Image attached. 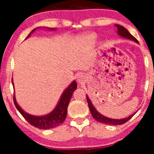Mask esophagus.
Wrapping results in <instances>:
<instances>
[{
    "label": "esophagus",
    "mask_w": 154,
    "mask_h": 154,
    "mask_svg": "<svg viewBox=\"0 0 154 154\" xmlns=\"http://www.w3.org/2000/svg\"><path fill=\"white\" fill-rule=\"evenodd\" d=\"M86 77L83 74H79L78 77H77V82H78L80 84H84L86 83Z\"/></svg>",
    "instance_id": "1"
}]
</instances>
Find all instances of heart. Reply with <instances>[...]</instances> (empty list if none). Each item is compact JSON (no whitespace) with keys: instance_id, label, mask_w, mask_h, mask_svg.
<instances>
[{"instance_id":"b5f03b06","label":"heart","mask_w":154,"mask_h":154,"mask_svg":"<svg viewBox=\"0 0 154 154\" xmlns=\"http://www.w3.org/2000/svg\"><path fill=\"white\" fill-rule=\"evenodd\" d=\"M88 38H89L90 41H94V39H95V35H90L89 37H88Z\"/></svg>"}]
</instances>
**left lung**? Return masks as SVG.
I'll return each instance as SVG.
<instances>
[{"mask_svg": "<svg viewBox=\"0 0 154 154\" xmlns=\"http://www.w3.org/2000/svg\"><path fill=\"white\" fill-rule=\"evenodd\" d=\"M115 26L117 27L118 34H119V35H120L121 36L124 37V38H128V39H130V40H133V41L138 43L137 39H136L133 35H132L131 34L128 32V30H127V29L125 28L124 27H122V26L119 25V24H115ZM86 97H87V102H88V108H89L90 112H91V116H92V117L94 118L97 122H100V123L106 124V125H123V124L126 123L127 121L130 120V119L133 117V115L136 113L135 112L134 114L131 115V116H129L128 118H125V119H109V118L105 117V116H102L101 114H100V113L95 109V108H94V106L92 105V103H91V100H89L88 96H86Z\"/></svg>", "mask_w": 154, "mask_h": 154, "instance_id": "obj_1", "label": "left lung"}]
</instances>
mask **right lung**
<instances>
[{"label": "right lung", "instance_id": "1", "mask_svg": "<svg viewBox=\"0 0 154 154\" xmlns=\"http://www.w3.org/2000/svg\"><path fill=\"white\" fill-rule=\"evenodd\" d=\"M50 29H54L52 28ZM35 30V29H32V32L27 35L26 38H28L29 35H30V34ZM76 88H77V83H76L75 81H73L71 83V85L64 91L58 104H57V107L54 109V111H52L51 113L44 116H31L28 113L23 111L21 109V107L18 106V103H17L16 100H15V95L13 96V101L17 109L19 111V112L22 115L23 117L26 119V121L29 124L33 125L34 127H37L38 129L47 130V129L54 128V127H57L58 126L61 125L62 123H63L64 121L66 120V116H67V109L68 103H69L70 100H71V97H72L73 92H74Z\"/></svg>", "mask_w": 154, "mask_h": 154}]
</instances>
